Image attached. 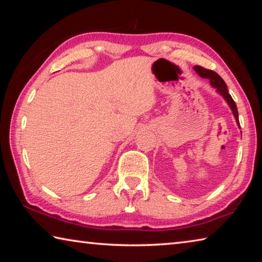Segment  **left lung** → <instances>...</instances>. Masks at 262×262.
Returning <instances> with one entry per match:
<instances>
[{"mask_svg":"<svg viewBox=\"0 0 262 262\" xmlns=\"http://www.w3.org/2000/svg\"><path fill=\"white\" fill-rule=\"evenodd\" d=\"M195 72H196L199 75H200L201 77L203 78H208L210 81V84L214 88H216V90L219 94H221L222 96L224 97V99L228 101V104L230 105V107H231L232 112L234 118H236L237 122L239 123L238 120V110H237V105L234 103V100L232 99V97L230 96L229 91H228V88H227V84L223 81V78H222L219 74L215 73L214 70H210V69H206L201 67V66H195L194 67ZM241 126V125H239Z\"/></svg>","mask_w":262,"mask_h":262,"instance_id":"left-lung-1","label":"left lung"}]
</instances>
